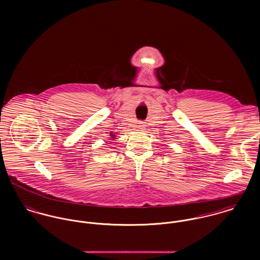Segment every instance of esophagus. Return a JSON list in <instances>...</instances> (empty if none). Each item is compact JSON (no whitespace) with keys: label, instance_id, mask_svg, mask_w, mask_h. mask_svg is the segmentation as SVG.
Masks as SVG:
<instances>
[{"label":"esophagus","instance_id":"obj_1","mask_svg":"<svg viewBox=\"0 0 260 260\" xmlns=\"http://www.w3.org/2000/svg\"><path fill=\"white\" fill-rule=\"evenodd\" d=\"M145 127H146V125H145V122H142V121H140V122L138 123V128H139V129H141V130H142V129H144Z\"/></svg>","mask_w":260,"mask_h":260}]
</instances>
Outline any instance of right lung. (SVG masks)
I'll use <instances>...</instances> for the list:
<instances>
[{"label": "right lung", "mask_w": 260, "mask_h": 260, "mask_svg": "<svg viewBox=\"0 0 260 260\" xmlns=\"http://www.w3.org/2000/svg\"><path fill=\"white\" fill-rule=\"evenodd\" d=\"M113 136H114V135H113ZM112 138H114V137H112Z\"/></svg>", "instance_id": "right-lung-1"}]
</instances>
